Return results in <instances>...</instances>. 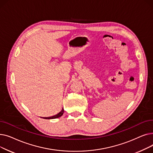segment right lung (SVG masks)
<instances>
[{
  "mask_svg": "<svg viewBox=\"0 0 153 153\" xmlns=\"http://www.w3.org/2000/svg\"><path fill=\"white\" fill-rule=\"evenodd\" d=\"M64 113V109L63 108H62V110L60 111V112H59V113L58 114H56V115H54L53 117H44L45 119H54V118H59L60 117H61L62 115Z\"/></svg>",
  "mask_w": 153,
  "mask_h": 153,
  "instance_id": "right-lung-1",
  "label": "right lung"
}]
</instances>
